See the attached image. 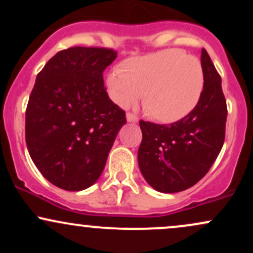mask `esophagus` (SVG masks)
<instances>
[{
  "label": "esophagus",
  "mask_w": 253,
  "mask_h": 253,
  "mask_svg": "<svg viewBox=\"0 0 253 253\" xmlns=\"http://www.w3.org/2000/svg\"><path fill=\"white\" fill-rule=\"evenodd\" d=\"M126 120L127 123H138V118L134 117L133 114H130V113H127L126 114Z\"/></svg>",
  "instance_id": "obj_1"
}]
</instances>
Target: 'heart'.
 Masks as SVG:
<instances>
[{
	"label": "heart",
	"instance_id": "obj_1",
	"mask_svg": "<svg viewBox=\"0 0 253 253\" xmlns=\"http://www.w3.org/2000/svg\"><path fill=\"white\" fill-rule=\"evenodd\" d=\"M203 70L200 60L179 50L133 58L107 77L109 96L121 107L135 102L144 92L147 114L161 123L181 120L201 97Z\"/></svg>",
	"mask_w": 253,
	"mask_h": 253
}]
</instances>
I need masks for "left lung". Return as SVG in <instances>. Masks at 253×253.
<instances>
[{"instance_id":"1","label":"left lung","mask_w":253,"mask_h":253,"mask_svg":"<svg viewBox=\"0 0 253 253\" xmlns=\"http://www.w3.org/2000/svg\"><path fill=\"white\" fill-rule=\"evenodd\" d=\"M203 90L196 107L171 125L140 121L143 140L138 151L141 175L159 193L193 187L215 162L225 140L227 107L221 77L207 51H201Z\"/></svg>"}]
</instances>
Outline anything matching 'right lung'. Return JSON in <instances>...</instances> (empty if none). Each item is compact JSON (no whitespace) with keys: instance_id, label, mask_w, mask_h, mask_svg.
Returning a JSON list of instances; mask_svg holds the SVG:
<instances>
[{"instance_id":"1","label":"right lung","mask_w":253,"mask_h":253,"mask_svg":"<svg viewBox=\"0 0 253 253\" xmlns=\"http://www.w3.org/2000/svg\"><path fill=\"white\" fill-rule=\"evenodd\" d=\"M108 48L70 47L38 74L26 110V144L42 175L60 189L80 191L101 176L125 112L112 102L102 72Z\"/></svg>"}]
</instances>
